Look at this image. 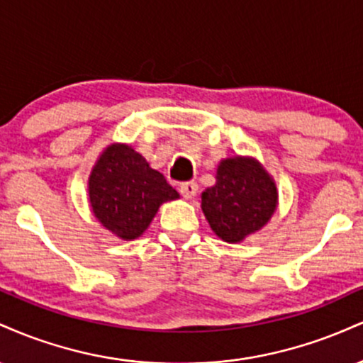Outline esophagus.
<instances>
[{"mask_svg": "<svg viewBox=\"0 0 363 363\" xmlns=\"http://www.w3.org/2000/svg\"><path fill=\"white\" fill-rule=\"evenodd\" d=\"M179 191H181V194L184 196V198H194L196 193H198V184H196L194 181H186V182H181V186H179Z\"/></svg>", "mask_w": 363, "mask_h": 363, "instance_id": "34e87169", "label": "esophagus"}]
</instances>
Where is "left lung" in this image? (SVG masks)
I'll return each instance as SVG.
<instances>
[{
  "mask_svg": "<svg viewBox=\"0 0 363 363\" xmlns=\"http://www.w3.org/2000/svg\"><path fill=\"white\" fill-rule=\"evenodd\" d=\"M201 208L220 239L240 242L272 218L277 186L256 160L227 158L216 170V184L203 193Z\"/></svg>",
  "mask_w": 363,
  "mask_h": 363,
  "instance_id": "obj_1",
  "label": "left lung"
}]
</instances>
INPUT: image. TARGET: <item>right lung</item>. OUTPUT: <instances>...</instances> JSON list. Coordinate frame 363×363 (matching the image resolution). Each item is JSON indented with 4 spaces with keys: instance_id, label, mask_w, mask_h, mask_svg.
<instances>
[{
    "instance_id": "1",
    "label": "right lung",
    "mask_w": 363,
    "mask_h": 363,
    "mask_svg": "<svg viewBox=\"0 0 363 363\" xmlns=\"http://www.w3.org/2000/svg\"><path fill=\"white\" fill-rule=\"evenodd\" d=\"M90 205L104 227L121 239H136L158 206L179 194L128 145H112L95 164L89 181Z\"/></svg>"
}]
</instances>
